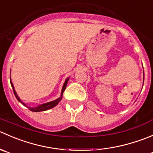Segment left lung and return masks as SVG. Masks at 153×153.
Wrapping results in <instances>:
<instances>
[{
	"label": "left lung",
	"instance_id": "obj_1",
	"mask_svg": "<svg viewBox=\"0 0 153 153\" xmlns=\"http://www.w3.org/2000/svg\"><path fill=\"white\" fill-rule=\"evenodd\" d=\"M143 81H144V72H143Z\"/></svg>",
	"mask_w": 153,
	"mask_h": 153
}]
</instances>
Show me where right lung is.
I'll return each mask as SVG.
<instances>
[{"label":"right lung","mask_w":153,"mask_h":153,"mask_svg":"<svg viewBox=\"0 0 153 153\" xmlns=\"http://www.w3.org/2000/svg\"><path fill=\"white\" fill-rule=\"evenodd\" d=\"M10 74H11V73H10ZM69 79H70V77H68V78L66 79H65V81L64 84H63V86H62V88L61 95H60V97H59L58 98V99L55 100L51 101V102H46V103L41 104V105H37V106H35V107H30V106H28V105H27V104L25 103V102H22V100H21V99H20V97H19V96H18L17 93H16V90H15V87H14V85H13V83L12 82L11 79H10V83H11L12 88H13V92H14L15 96H16V97L17 98L18 100H19V102H22V103L23 104V105H25V106L27 107V108H28L30 110V111H34V112H39V111H46V110H48V109H51V108H53V107H55L56 105L57 104H58L59 102H60V100H61L62 98L63 92H64V91H65V90L66 86H67L68 82Z\"/></svg>","instance_id":"obj_1"}]
</instances>
